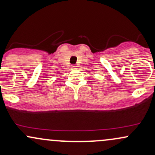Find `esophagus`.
Segmentation results:
<instances>
[{"label": "esophagus", "instance_id": "obj_1", "mask_svg": "<svg viewBox=\"0 0 155 155\" xmlns=\"http://www.w3.org/2000/svg\"><path fill=\"white\" fill-rule=\"evenodd\" d=\"M76 67H77V66H76V65H72V68H74V69H76Z\"/></svg>", "mask_w": 155, "mask_h": 155}]
</instances>
